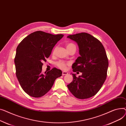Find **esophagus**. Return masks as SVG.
I'll return each instance as SVG.
<instances>
[{
	"mask_svg": "<svg viewBox=\"0 0 126 126\" xmlns=\"http://www.w3.org/2000/svg\"><path fill=\"white\" fill-rule=\"evenodd\" d=\"M68 72H62V75H68Z\"/></svg>",
	"mask_w": 126,
	"mask_h": 126,
	"instance_id": "34e87169",
	"label": "esophagus"
}]
</instances>
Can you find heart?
Here are the masks:
<instances>
[{"label": "heart", "mask_w": 126, "mask_h": 126, "mask_svg": "<svg viewBox=\"0 0 126 126\" xmlns=\"http://www.w3.org/2000/svg\"><path fill=\"white\" fill-rule=\"evenodd\" d=\"M66 47V49H67L68 51L70 50L71 49H72V48H75L76 49V46L74 45V44H73L72 43H69V44H67ZM56 49V48H55L54 49L53 52V53L55 52ZM56 64H57L58 67L60 69H61L62 70H65L66 69V68H67L68 65H69L70 64V63H69L64 62L63 61H60V62H58L56 63Z\"/></svg>", "instance_id": "1"}]
</instances>
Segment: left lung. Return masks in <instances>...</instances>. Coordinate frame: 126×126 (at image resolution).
Wrapping results in <instances>:
<instances>
[{"label":"left lung","instance_id":"8db88e82","mask_svg":"<svg viewBox=\"0 0 126 126\" xmlns=\"http://www.w3.org/2000/svg\"><path fill=\"white\" fill-rule=\"evenodd\" d=\"M67 38L75 42L79 47L80 56L72 65L73 71L82 73L78 77L71 73L73 80L67 86L76 98H90L99 91L106 79L108 60L105 50L98 39L85 32Z\"/></svg>","mask_w":126,"mask_h":126}]
</instances>
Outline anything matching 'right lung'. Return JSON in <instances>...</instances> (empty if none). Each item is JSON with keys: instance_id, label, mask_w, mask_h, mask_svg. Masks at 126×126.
<instances>
[{"instance_id": "right-lung-1", "label": "right lung", "mask_w": 126, "mask_h": 126, "mask_svg": "<svg viewBox=\"0 0 126 126\" xmlns=\"http://www.w3.org/2000/svg\"><path fill=\"white\" fill-rule=\"evenodd\" d=\"M63 34L53 35L37 31L27 35L16 49L15 64L16 76L23 91L31 97L40 98L48 93L55 79L62 75L61 70L53 68L42 72L43 62L50 55L52 50Z\"/></svg>"}]
</instances>
